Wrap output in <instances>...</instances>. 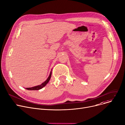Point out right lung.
I'll use <instances>...</instances> for the list:
<instances>
[{
    "mask_svg": "<svg viewBox=\"0 0 125 125\" xmlns=\"http://www.w3.org/2000/svg\"><path fill=\"white\" fill-rule=\"evenodd\" d=\"M51 75H52V71H51L50 74L49 76L48 77V78H47V79L45 82H44L43 83H42L41 84L39 85H37V86H34V87H29V88H26V89H28V90H39V89H42L43 87H44V86H45L49 82L50 79V78H51Z\"/></svg>",
    "mask_w": 125,
    "mask_h": 125,
    "instance_id": "1",
    "label": "right lung"
}]
</instances>
